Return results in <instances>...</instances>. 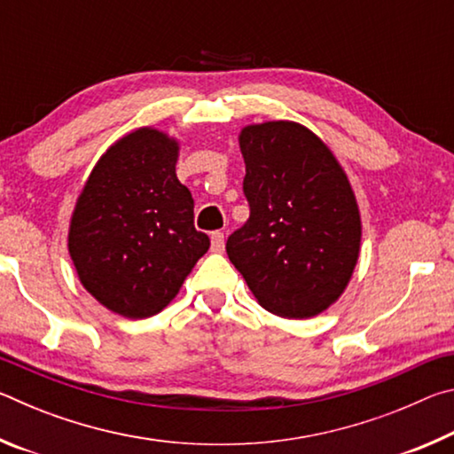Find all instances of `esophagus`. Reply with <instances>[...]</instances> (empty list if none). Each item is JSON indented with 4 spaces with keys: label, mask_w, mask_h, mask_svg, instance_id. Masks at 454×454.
Listing matches in <instances>:
<instances>
[{
    "label": "esophagus",
    "mask_w": 454,
    "mask_h": 454,
    "mask_svg": "<svg viewBox=\"0 0 454 454\" xmlns=\"http://www.w3.org/2000/svg\"><path fill=\"white\" fill-rule=\"evenodd\" d=\"M210 242H212V252H224V234L212 232Z\"/></svg>",
    "instance_id": "34e87169"
}]
</instances>
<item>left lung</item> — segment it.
Instances as JSON below:
<instances>
[{
    "label": "left lung",
    "instance_id": "left-lung-1",
    "mask_svg": "<svg viewBox=\"0 0 454 454\" xmlns=\"http://www.w3.org/2000/svg\"><path fill=\"white\" fill-rule=\"evenodd\" d=\"M250 218L230 234V262L258 304L282 318H312L348 286L360 252L350 182L320 137L296 121L240 132Z\"/></svg>",
    "mask_w": 454,
    "mask_h": 454
}]
</instances>
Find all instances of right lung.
I'll return each mask as SVG.
<instances>
[{
	"mask_svg": "<svg viewBox=\"0 0 454 454\" xmlns=\"http://www.w3.org/2000/svg\"><path fill=\"white\" fill-rule=\"evenodd\" d=\"M180 144L137 128L106 150L75 202L67 234L91 296L126 318L158 314L210 248L194 200L176 176Z\"/></svg>",
	"mask_w": 454,
	"mask_h": 454,
	"instance_id": "right-lung-1",
	"label": "right lung"
}]
</instances>
